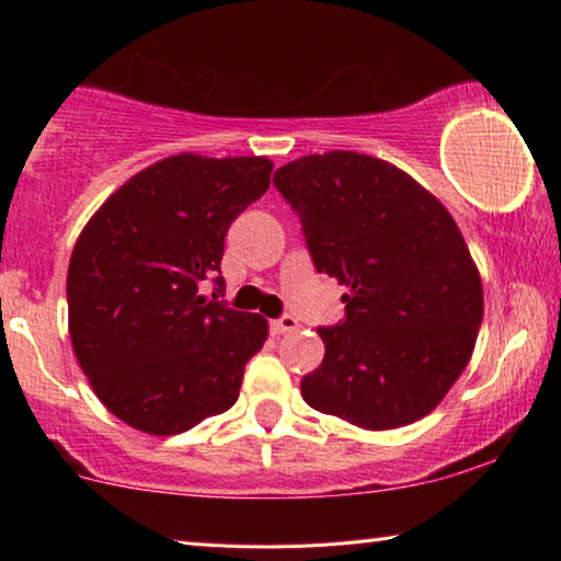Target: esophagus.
I'll return each mask as SVG.
<instances>
[{"label":"esophagus","mask_w":561,"mask_h":561,"mask_svg":"<svg viewBox=\"0 0 561 561\" xmlns=\"http://www.w3.org/2000/svg\"><path fill=\"white\" fill-rule=\"evenodd\" d=\"M268 329H272V333H293L300 329V323H297V318L293 316H282V318H274V321H268Z\"/></svg>","instance_id":"obj_1"}]
</instances>
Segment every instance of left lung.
I'll use <instances>...</instances> for the list:
<instances>
[{
	"label": "left lung",
	"instance_id": "8db88e82",
	"mask_svg": "<svg viewBox=\"0 0 561 561\" xmlns=\"http://www.w3.org/2000/svg\"><path fill=\"white\" fill-rule=\"evenodd\" d=\"M321 274L350 287L346 318L318 329L325 354L300 393L363 430L427 416L469 365L484 289L456 219L391 162L350 150L274 173Z\"/></svg>",
	"mask_w": 561,
	"mask_h": 561
}]
</instances>
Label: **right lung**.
Here are the masks:
<instances>
[{"label": "right lung", "instance_id": "add662e5", "mask_svg": "<svg viewBox=\"0 0 561 561\" xmlns=\"http://www.w3.org/2000/svg\"><path fill=\"white\" fill-rule=\"evenodd\" d=\"M268 158L181 152L139 170L77 238L67 272L69 339L92 391L147 435H179L238 401L266 318L202 295L225 236L266 194Z\"/></svg>", "mask_w": 561, "mask_h": 561}]
</instances>
